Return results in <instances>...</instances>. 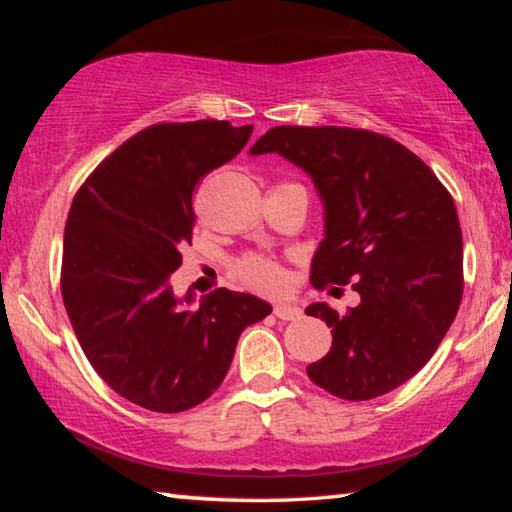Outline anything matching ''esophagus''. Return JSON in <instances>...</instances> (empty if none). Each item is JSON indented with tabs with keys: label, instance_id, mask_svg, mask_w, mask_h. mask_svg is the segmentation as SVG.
<instances>
[{
	"label": "esophagus",
	"instance_id": "34e87169",
	"mask_svg": "<svg viewBox=\"0 0 512 512\" xmlns=\"http://www.w3.org/2000/svg\"><path fill=\"white\" fill-rule=\"evenodd\" d=\"M273 314L280 320H298L302 316V311L296 305H275Z\"/></svg>",
	"mask_w": 512,
	"mask_h": 512
}]
</instances>
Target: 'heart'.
I'll return each instance as SVG.
<instances>
[{
	"label": "heart",
	"instance_id": "obj_1",
	"mask_svg": "<svg viewBox=\"0 0 512 512\" xmlns=\"http://www.w3.org/2000/svg\"><path fill=\"white\" fill-rule=\"evenodd\" d=\"M232 271L246 287L264 293H273L284 284V273L273 259L264 255H244L232 264Z\"/></svg>",
	"mask_w": 512,
	"mask_h": 512
}]
</instances>
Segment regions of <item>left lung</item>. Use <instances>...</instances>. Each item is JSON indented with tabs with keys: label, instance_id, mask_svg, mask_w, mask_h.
I'll use <instances>...</instances> for the list:
<instances>
[{
	"label": "left lung",
	"instance_id": "8db88e82",
	"mask_svg": "<svg viewBox=\"0 0 512 512\" xmlns=\"http://www.w3.org/2000/svg\"><path fill=\"white\" fill-rule=\"evenodd\" d=\"M262 153L309 173L323 198L311 284L352 282L361 296L345 314L325 302L307 307L332 327V348L307 368L309 379L352 402L402 386L438 350L463 298L452 194L406 146L363 128L275 126L250 149Z\"/></svg>",
	"mask_w": 512,
	"mask_h": 512
}]
</instances>
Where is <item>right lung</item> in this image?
<instances>
[{
	"label": "right lung",
	"mask_w": 512,
	"mask_h": 512,
	"mask_svg": "<svg viewBox=\"0 0 512 512\" xmlns=\"http://www.w3.org/2000/svg\"><path fill=\"white\" fill-rule=\"evenodd\" d=\"M253 126L201 119L153 124L90 173L67 216L60 291L85 357L112 391L158 413L205 402L241 332L271 314L216 289L192 307L169 277L183 264L201 178L244 149Z\"/></svg>",
	"instance_id": "add662e5"
}]
</instances>
